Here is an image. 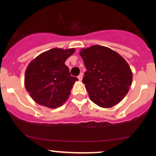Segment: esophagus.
<instances>
[{
  "mask_svg": "<svg viewBox=\"0 0 156 156\" xmlns=\"http://www.w3.org/2000/svg\"><path fill=\"white\" fill-rule=\"evenodd\" d=\"M78 79H79V80H83V74L80 73L79 76H78Z\"/></svg>",
  "mask_w": 156,
  "mask_h": 156,
  "instance_id": "esophagus-1",
  "label": "esophagus"
}]
</instances>
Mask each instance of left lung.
Wrapping results in <instances>:
<instances>
[{
    "mask_svg": "<svg viewBox=\"0 0 156 156\" xmlns=\"http://www.w3.org/2000/svg\"><path fill=\"white\" fill-rule=\"evenodd\" d=\"M87 69L83 82L90 100L102 108L121 101L132 83V72L119 54L100 45L80 52Z\"/></svg>",
    "mask_w": 156,
    "mask_h": 156,
    "instance_id": "left-lung-1",
    "label": "left lung"
}]
</instances>
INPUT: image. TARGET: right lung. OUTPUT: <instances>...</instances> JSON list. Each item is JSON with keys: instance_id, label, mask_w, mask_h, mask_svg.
<instances>
[{"instance_id": "1", "label": "right lung", "mask_w": 156, "mask_h": 156, "mask_svg": "<svg viewBox=\"0 0 156 156\" xmlns=\"http://www.w3.org/2000/svg\"><path fill=\"white\" fill-rule=\"evenodd\" d=\"M74 51V48H54L41 54L30 63L25 73V87L36 102L55 108L68 99L78 79L70 75L65 62Z\"/></svg>"}]
</instances>
